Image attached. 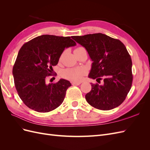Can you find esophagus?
<instances>
[{
  "label": "esophagus",
  "mask_w": 150,
  "mask_h": 150,
  "mask_svg": "<svg viewBox=\"0 0 150 150\" xmlns=\"http://www.w3.org/2000/svg\"><path fill=\"white\" fill-rule=\"evenodd\" d=\"M81 84V82H72V85H76V86H78L79 85Z\"/></svg>",
  "instance_id": "obj_1"
}]
</instances>
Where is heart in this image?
Returning <instances> with one entry per match:
<instances>
[{"mask_svg": "<svg viewBox=\"0 0 150 150\" xmlns=\"http://www.w3.org/2000/svg\"><path fill=\"white\" fill-rule=\"evenodd\" d=\"M83 47H78L74 51H78ZM87 72V70L83 67L77 68H67L62 71V76L63 78L72 81H79L83 78V76Z\"/></svg>", "mask_w": 150, "mask_h": 150, "instance_id": "heart-1", "label": "heart"}]
</instances>
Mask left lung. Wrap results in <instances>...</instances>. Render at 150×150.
I'll use <instances>...</instances> for the list:
<instances>
[{"mask_svg": "<svg viewBox=\"0 0 150 150\" xmlns=\"http://www.w3.org/2000/svg\"><path fill=\"white\" fill-rule=\"evenodd\" d=\"M85 47L92 60L88 77L103 84H92L86 101L101 110H110L125 101L133 81L132 61L123 43L101 33L72 36Z\"/></svg>", "mask_w": 150, "mask_h": 150, "instance_id": "left-lung-1", "label": "left lung"}]
</instances>
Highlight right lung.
Instances as JSON below:
<instances>
[{"instance_id":"right-lung-1","label":"right lung","mask_w":150,"mask_h":150,"mask_svg":"<svg viewBox=\"0 0 150 150\" xmlns=\"http://www.w3.org/2000/svg\"><path fill=\"white\" fill-rule=\"evenodd\" d=\"M70 37L42 35L25 43L20 49L12 74L18 94L28 108L40 112L51 111L63 102L71 84L61 79L46 84L65 48L75 46Z\"/></svg>"}]
</instances>
